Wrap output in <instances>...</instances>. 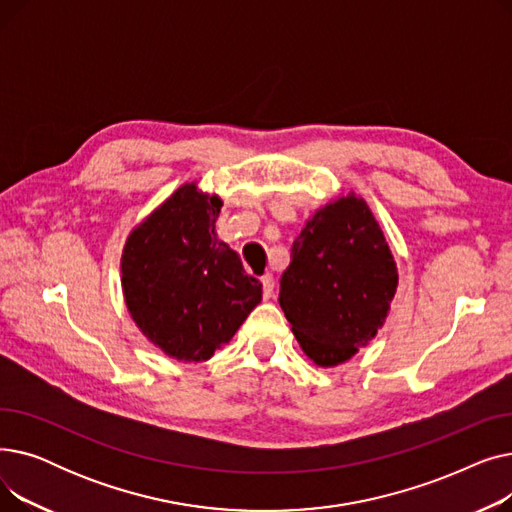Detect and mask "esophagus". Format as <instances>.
Segmentation results:
<instances>
[{"instance_id": "1", "label": "esophagus", "mask_w": 512, "mask_h": 512, "mask_svg": "<svg viewBox=\"0 0 512 512\" xmlns=\"http://www.w3.org/2000/svg\"><path fill=\"white\" fill-rule=\"evenodd\" d=\"M261 286H263V299H272L274 286H276L274 276H272V274H265V276L261 278Z\"/></svg>"}]
</instances>
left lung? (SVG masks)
<instances>
[{
  "label": "left lung",
  "mask_w": 512,
  "mask_h": 512,
  "mask_svg": "<svg viewBox=\"0 0 512 512\" xmlns=\"http://www.w3.org/2000/svg\"><path fill=\"white\" fill-rule=\"evenodd\" d=\"M396 263L367 203L348 193L315 211L292 242L280 307L305 355L336 367L369 344L390 311Z\"/></svg>",
  "instance_id": "obj_1"
}]
</instances>
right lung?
Instances as JSON below:
<instances>
[{
    "label": "right lung",
    "mask_w": 512,
    "mask_h": 512,
    "mask_svg": "<svg viewBox=\"0 0 512 512\" xmlns=\"http://www.w3.org/2000/svg\"><path fill=\"white\" fill-rule=\"evenodd\" d=\"M220 207L218 195L184 184L130 232L122 251L134 324L184 363L211 359L261 303V282L215 234Z\"/></svg>",
    "instance_id": "add662e5"
}]
</instances>
